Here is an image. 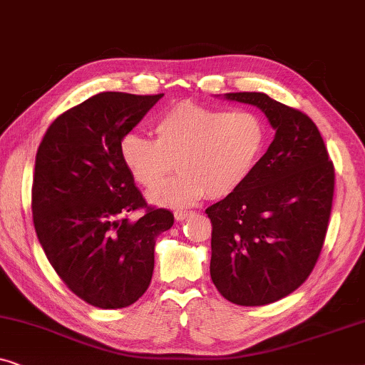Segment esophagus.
I'll return each mask as SVG.
<instances>
[{"instance_id": "1", "label": "esophagus", "mask_w": 365, "mask_h": 365, "mask_svg": "<svg viewBox=\"0 0 365 365\" xmlns=\"http://www.w3.org/2000/svg\"><path fill=\"white\" fill-rule=\"evenodd\" d=\"M192 214H194L192 211H176V212H174V217H176L178 221H184V219L191 217Z\"/></svg>"}]
</instances>
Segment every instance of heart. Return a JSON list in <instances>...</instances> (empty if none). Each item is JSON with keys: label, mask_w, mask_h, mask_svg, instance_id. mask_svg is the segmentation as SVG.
Instances as JSON below:
<instances>
[{"label": "heart", "mask_w": 365, "mask_h": 365, "mask_svg": "<svg viewBox=\"0 0 365 365\" xmlns=\"http://www.w3.org/2000/svg\"><path fill=\"white\" fill-rule=\"evenodd\" d=\"M154 139L128 133L119 154L131 176L146 189L156 187L174 161L179 174L149 194L154 204L182 207L204 196L222 199L246 182L266 143V124L249 109L204 106L181 101L154 123Z\"/></svg>", "instance_id": "heart-1"}]
</instances>
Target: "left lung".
I'll list each match as a JSON object with an SVG mask.
<instances>
[{"label": "left lung", "mask_w": 365, "mask_h": 365, "mask_svg": "<svg viewBox=\"0 0 365 365\" xmlns=\"http://www.w3.org/2000/svg\"><path fill=\"white\" fill-rule=\"evenodd\" d=\"M224 99L261 109L276 134L246 182L206 209L209 269L227 301L266 306L296 291L316 266L331 217L334 166L307 114L264 93Z\"/></svg>", "instance_id": "left-lung-1"}]
</instances>
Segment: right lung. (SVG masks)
<instances>
[{
    "label": "right lung",
    "mask_w": 365,
    "mask_h": 365,
    "mask_svg": "<svg viewBox=\"0 0 365 365\" xmlns=\"http://www.w3.org/2000/svg\"><path fill=\"white\" fill-rule=\"evenodd\" d=\"M164 94L99 93L48 128L36 153L33 222L48 261L91 306L121 309L146 292L154 246L171 229L168 209L146 207L119 143Z\"/></svg>",
    "instance_id": "add662e5"
}]
</instances>
